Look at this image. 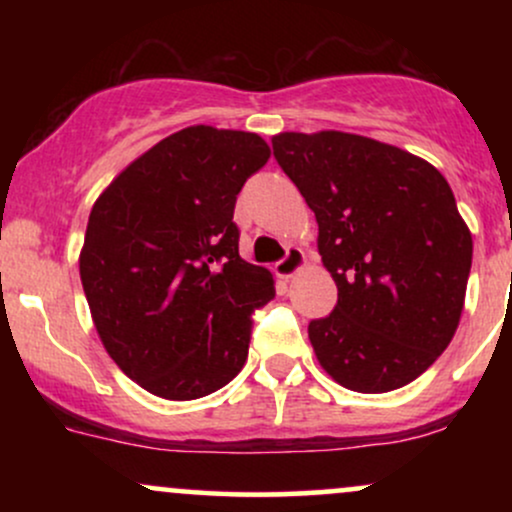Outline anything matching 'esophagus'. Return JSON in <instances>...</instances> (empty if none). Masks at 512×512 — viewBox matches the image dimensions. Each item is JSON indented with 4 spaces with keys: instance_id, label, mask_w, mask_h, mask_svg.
<instances>
[{
    "instance_id": "obj_1",
    "label": "esophagus",
    "mask_w": 512,
    "mask_h": 512,
    "mask_svg": "<svg viewBox=\"0 0 512 512\" xmlns=\"http://www.w3.org/2000/svg\"><path fill=\"white\" fill-rule=\"evenodd\" d=\"M303 267H305V252L301 248H296V245H289V248H286V255L274 264V272L276 276H281V279H291V276L301 272Z\"/></svg>"
}]
</instances>
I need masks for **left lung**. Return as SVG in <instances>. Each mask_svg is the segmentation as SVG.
<instances>
[{
    "label": "left lung",
    "mask_w": 512,
    "mask_h": 512,
    "mask_svg": "<svg viewBox=\"0 0 512 512\" xmlns=\"http://www.w3.org/2000/svg\"><path fill=\"white\" fill-rule=\"evenodd\" d=\"M272 149L315 211L339 291L332 313L308 325L317 361L346 390L409 385L455 337L472 269L448 180L409 151L337 129L281 132Z\"/></svg>",
    "instance_id": "8db88e82"
}]
</instances>
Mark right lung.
I'll return each instance as SVG.
<instances>
[{
    "mask_svg": "<svg viewBox=\"0 0 512 512\" xmlns=\"http://www.w3.org/2000/svg\"><path fill=\"white\" fill-rule=\"evenodd\" d=\"M252 132L185 127L132 161L88 216L79 274L110 358L151 395H211L245 366L272 272L238 255L240 187L269 161Z\"/></svg>",
    "mask_w": 512,
    "mask_h": 512,
    "instance_id": "right-lung-1",
    "label": "right lung"
}]
</instances>
